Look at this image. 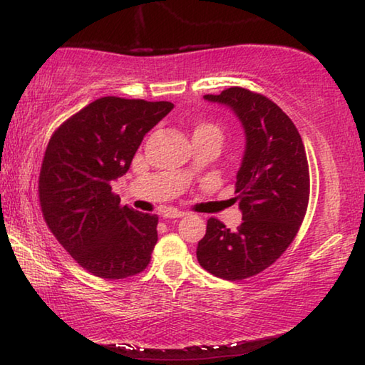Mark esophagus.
I'll list each match as a JSON object with an SVG mask.
<instances>
[{"label":"esophagus","mask_w":365,"mask_h":365,"mask_svg":"<svg viewBox=\"0 0 365 365\" xmlns=\"http://www.w3.org/2000/svg\"><path fill=\"white\" fill-rule=\"evenodd\" d=\"M183 215H187L182 211H177V209H168V211H164L163 217L164 219H178V217H183Z\"/></svg>","instance_id":"obj_1"}]
</instances>
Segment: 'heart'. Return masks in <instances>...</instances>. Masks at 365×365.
<instances>
[{
	"label": "heart",
	"instance_id": "heart-1",
	"mask_svg": "<svg viewBox=\"0 0 365 365\" xmlns=\"http://www.w3.org/2000/svg\"><path fill=\"white\" fill-rule=\"evenodd\" d=\"M206 133L217 135V137L222 138V130H220L217 125H215V123H211V122H200V123H196L193 137H195V135H206Z\"/></svg>",
	"mask_w": 365,
	"mask_h": 365
}]
</instances>
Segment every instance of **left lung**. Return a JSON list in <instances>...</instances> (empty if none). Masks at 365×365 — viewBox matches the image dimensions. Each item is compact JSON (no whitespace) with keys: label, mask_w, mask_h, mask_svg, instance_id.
Instances as JSON below:
<instances>
[{"label":"left lung","mask_w":365,"mask_h":365,"mask_svg":"<svg viewBox=\"0 0 365 365\" xmlns=\"http://www.w3.org/2000/svg\"><path fill=\"white\" fill-rule=\"evenodd\" d=\"M205 100L225 104L245 128L235 183L243 222L230 232L219 219H209L196 257L219 279L243 280L274 264L299 230L311 187L306 150L292 119L267 96L232 86Z\"/></svg>","instance_id":"1"}]
</instances>
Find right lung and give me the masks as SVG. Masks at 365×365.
Masks as SVG:
<instances>
[{"mask_svg":"<svg viewBox=\"0 0 365 365\" xmlns=\"http://www.w3.org/2000/svg\"><path fill=\"white\" fill-rule=\"evenodd\" d=\"M169 101L104 96L61 123L43 158L38 196L49 230L90 274L137 275L151 261L158 215L120 206L113 182L128 170Z\"/></svg>","mask_w":365,"mask_h":365,"instance_id":"right-lung-1","label":"right lung"}]
</instances>
